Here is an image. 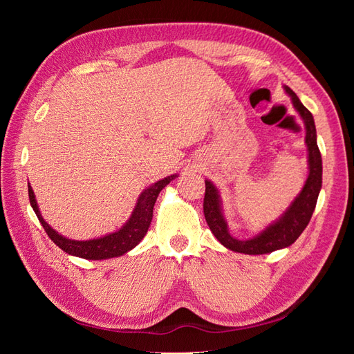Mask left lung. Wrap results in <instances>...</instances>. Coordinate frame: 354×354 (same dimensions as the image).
<instances>
[{"instance_id":"1","label":"left lung","mask_w":354,"mask_h":354,"mask_svg":"<svg viewBox=\"0 0 354 354\" xmlns=\"http://www.w3.org/2000/svg\"><path fill=\"white\" fill-rule=\"evenodd\" d=\"M285 91L289 94L295 111L304 121L306 145L308 151V176L301 192L291 202V205L288 207V209L282 214L279 220L269 224L261 233L251 239L239 241L233 238L229 233L227 221L221 212L218 189L209 180H205V198H203V214H205V220L217 241L234 252L260 255L292 245L307 227L310 218H312L319 192L322 189V156H320V151L316 142V127L313 115L299 102L297 94L291 88L286 87V85Z\"/></svg>"}]
</instances>
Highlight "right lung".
<instances>
[{"label":"right lung","instance_id":"right-lung-1","mask_svg":"<svg viewBox=\"0 0 354 354\" xmlns=\"http://www.w3.org/2000/svg\"><path fill=\"white\" fill-rule=\"evenodd\" d=\"M176 177L177 174L168 176L162 180L156 181V183L152 185L151 187L143 190L142 195L137 199L131 217L128 218V221L120 230L106 234V236H102L97 239H90V241L68 239L65 236H62V234H59L53 227H50L46 223V220L41 216V212L38 209V203L35 201L34 190H32L30 185H28V192H29L30 205L34 208L41 226L44 227L48 238L55 242L59 248H62L63 251L71 255L81 257V259H85V260H106V259H113V257H121L122 254L131 251L136 245L140 243V241L147 233L149 226H151V221L153 217V205L159 192Z\"/></svg>","mask_w":354,"mask_h":354}]
</instances>
